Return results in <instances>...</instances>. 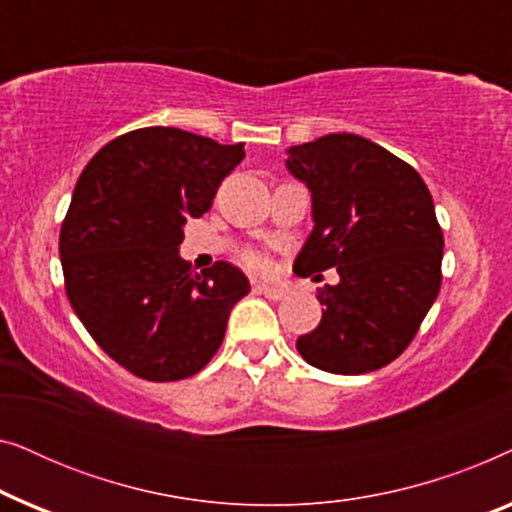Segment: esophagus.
Returning a JSON list of instances; mask_svg holds the SVG:
<instances>
[{"instance_id":"1","label":"esophagus","mask_w":512,"mask_h":512,"mask_svg":"<svg viewBox=\"0 0 512 512\" xmlns=\"http://www.w3.org/2000/svg\"><path fill=\"white\" fill-rule=\"evenodd\" d=\"M254 291L263 293V296L270 300H282L286 296V291L282 289V286H270V284H256Z\"/></svg>"}]
</instances>
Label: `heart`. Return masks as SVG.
<instances>
[{
    "label": "heart",
    "instance_id": "obj_1",
    "mask_svg": "<svg viewBox=\"0 0 512 512\" xmlns=\"http://www.w3.org/2000/svg\"><path fill=\"white\" fill-rule=\"evenodd\" d=\"M242 263L251 272H270V258L261 254V251H247V254H242Z\"/></svg>",
    "mask_w": 512,
    "mask_h": 512
}]
</instances>
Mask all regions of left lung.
Here are the masks:
<instances>
[{"mask_svg": "<svg viewBox=\"0 0 512 512\" xmlns=\"http://www.w3.org/2000/svg\"><path fill=\"white\" fill-rule=\"evenodd\" d=\"M286 167L312 191L314 214L293 270L340 275L317 291L324 314L298 352L335 375L384 368L415 338L443 282L429 188L415 167L349 132L291 146Z\"/></svg>", "mask_w": 512, "mask_h": 512, "instance_id": "8db88e82", "label": "left lung"}]
</instances>
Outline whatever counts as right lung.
Masks as SVG:
<instances>
[{
	"mask_svg": "<svg viewBox=\"0 0 512 512\" xmlns=\"http://www.w3.org/2000/svg\"><path fill=\"white\" fill-rule=\"evenodd\" d=\"M242 158V144L153 125L111 139L76 181L60 228L67 298L97 345L135 377L200 373L249 293L235 265L216 261L198 275L179 258L184 223L209 212Z\"/></svg>",
	"mask_w": 512,
	"mask_h": 512,
	"instance_id": "obj_1",
	"label": "right lung"
}]
</instances>
